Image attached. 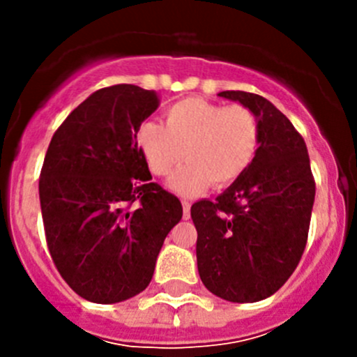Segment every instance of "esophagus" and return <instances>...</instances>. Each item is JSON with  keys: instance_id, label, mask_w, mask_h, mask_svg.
Returning <instances> with one entry per match:
<instances>
[{"instance_id": "1", "label": "esophagus", "mask_w": 357, "mask_h": 357, "mask_svg": "<svg viewBox=\"0 0 357 357\" xmlns=\"http://www.w3.org/2000/svg\"><path fill=\"white\" fill-rule=\"evenodd\" d=\"M181 205H183V218L190 219V208H192V204H190L188 200H183Z\"/></svg>"}]
</instances>
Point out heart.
Listing matches in <instances>:
<instances>
[{
	"label": "heart",
	"instance_id": "b5f03b06",
	"mask_svg": "<svg viewBox=\"0 0 357 357\" xmlns=\"http://www.w3.org/2000/svg\"><path fill=\"white\" fill-rule=\"evenodd\" d=\"M261 145V124L248 107L222 105L204 98H183L164 114V126L143 122L136 146L150 172L167 178L183 157L188 160L171 179L181 195L228 188L254 162Z\"/></svg>",
	"mask_w": 357,
	"mask_h": 357
}]
</instances>
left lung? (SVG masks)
Listing matches in <instances>:
<instances>
[{
	"instance_id": "1",
	"label": "left lung",
	"mask_w": 357,
	"mask_h": 357,
	"mask_svg": "<svg viewBox=\"0 0 357 357\" xmlns=\"http://www.w3.org/2000/svg\"><path fill=\"white\" fill-rule=\"evenodd\" d=\"M248 107L261 124V145L248 171L214 202L192 205L197 266L205 289L229 302H257L285 285L297 268L314 204L307 146L271 102L221 91Z\"/></svg>"
}]
</instances>
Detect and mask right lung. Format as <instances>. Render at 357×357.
<instances>
[{
	"instance_id": "right-lung-1",
	"label": "right lung",
	"mask_w": 357,
	"mask_h": 357,
	"mask_svg": "<svg viewBox=\"0 0 357 357\" xmlns=\"http://www.w3.org/2000/svg\"><path fill=\"white\" fill-rule=\"evenodd\" d=\"M158 103L155 91L135 84L98 89L50 142L39 176L46 243L86 301L115 304L145 290L165 236L181 221V202L150 183L136 146Z\"/></svg>"
}]
</instances>
